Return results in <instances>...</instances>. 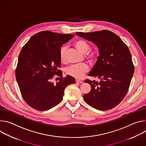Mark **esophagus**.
<instances>
[{
  "mask_svg": "<svg viewBox=\"0 0 146 146\" xmlns=\"http://www.w3.org/2000/svg\"><path fill=\"white\" fill-rule=\"evenodd\" d=\"M76 82L78 84H82V83H83V81L81 80H79V79H76Z\"/></svg>",
  "mask_w": 146,
  "mask_h": 146,
  "instance_id": "esophagus-1",
  "label": "esophagus"
}]
</instances>
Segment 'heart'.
Here are the masks:
<instances>
[{"label":"heart","instance_id":"heart-1","mask_svg":"<svg viewBox=\"0 0 146 146\" xmlns=\"http://www.w3.org/2000/svg\"><path fill=\"white\" fill-rule=\"evenodd\" d=\"M74 45L76 49L83 54L86 53L90 48L89 44L82 40H76ZM67 47L66 46L62 47L60 53V60L61 62H64L66 58V52ZM97 55L94 52H90L87 56L86 58L90 61H93L96 59ZM89 67L85 63H82L78 65H72L67 67L65 71L68 75H70L75 78H80L88 71Z\"/></svg>","mask_w":146,"mask_h":146}]
</instances>
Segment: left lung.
Returning a JSON list of instances; mask_svg holds the SVG:
<instances>
[{
    "instance_id": "8db88e82",
    "label": "left lung",
    "mask_w": 146,
    "mask_h": 146,
    "mask_svg": "<svg viewBox=\"0 0 146 146\" xmlns=\"http://www.w3.org/2000/svg\"><path fill=\"white\" fill-rule=\"evenodd\" d=\"M76 35L91 41L98 47L99 56L88 75L99 79L85 80L91 90L84 95L91 107L101 111L117 106L126 96L134 73L132 56L127 46L112 32L103 30L76 32Z\"/></svg>"
}]
</instances>
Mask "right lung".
Returning <instances> with one entry per match:
<instances>
[{"label": "right lung", "mask_w": 146, "mask_h": 146, "mask_svg": "<svg viewBox=\"0 0 146 146\" xmlns=\"http://www.w3.org/2000/svg\"><path fill=\"white\" fill-rule=\"evenodd\" d=\"M75 35L42 31L32 36L20 53L15 77L23 98L32 108L47 111L62 100L66 88L75 83L74 78H62L60 48ZM54 74L61 76L56 84L51 82Z\"/></svg>", "instance_id": "add662e5"}]
</instances>
